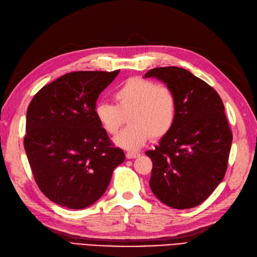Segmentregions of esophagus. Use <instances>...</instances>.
Listing matches in <instances>:
<instances>
[{"label":"esophagus","mask_w":257,"mask_h":257,"mask_svg":"<svg viewBox=\"0 0 257 257\" xmlns=\"http://www.w3.org/2000/svg\"><path fill=\"white\" fill-rule=\"evenodd\" d=\"M140 156V154L139 153H132V152H128L127 154H126V157L128 159H135V158H137V157H139Z\"/></svg>","instance_id":"esophagus-1"}]
</instances>
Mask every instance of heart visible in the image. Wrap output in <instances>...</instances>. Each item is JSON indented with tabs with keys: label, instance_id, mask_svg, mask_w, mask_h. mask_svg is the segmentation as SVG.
<instances>
[{
	"label": "heart",
	"instance_id": "b5f03b06",
	"mask_svg": "<svg viewBox=\"0 0 257 257\" xmlns=\"http://www.w3.org/2000/svg\"><path fill=\"white\" fill-rule=\"evenodd\" d=\"M116 104L100 102L95 115L101 127L116 135L128 116L130 125L113 139L115 145L127 151H138L152 138H161L172 129L176 119L177 100L173 90L158 86L150 80L129 79L115 90Z\"/></svg>",
	"mask_w": 257,
	"mask_h": 257
}]
</instances>
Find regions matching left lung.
Listing matches in <instances>:
<instances>
[{
  "label": "left lung",
  "mask_w": 257,
  "mask_h": 257,
  "mask_svg": "<svg viewBox=\"0 0 257 257\" xmlns=\"http://www.w3.org/2000/svg\"><path fill=\"white\" fill-rule=\"evenodd\" d=\"M171 88L177 114L172 129L155 150L150 186L163 204L175 209L203 203L224 178L233 136L220 96L211 86L179 67L145 73Z\"/></svg>",
  "instance_id": "8db88e82"
}]
</instances>
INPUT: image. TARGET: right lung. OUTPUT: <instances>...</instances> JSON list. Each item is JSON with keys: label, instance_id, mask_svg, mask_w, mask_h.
<instances>
[{"label": "right lung", "instance_id": "add662e5", "mask_svg": "<svg viewBox=\"0 0 257 257\" xmlns=\"http://www.w3.org/2000/svg\"><path fill=\"white\" fill-rule=\"evenodd\" d=\"M118 73H66L29 104L24 148L36 184L57 205L70 209L93 205L125 160L95 115L99 95Z\"/></svg>", "mask_w": 257, "mask_h": 257}]
</instances>
